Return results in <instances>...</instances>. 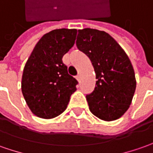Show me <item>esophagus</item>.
<instances>
[{
  "instance_id": "34e87169",
  "label": "esophagus",
  "mask_w": 153,
  "mask_h": 153,
  "mask_svg": "<svg viewBox=\"0 0 153 153\" xmlns=\"http://www.w3.org/2000/svg\"><path fill=\"white\" fill-rule=\"evenodd\" d=\"M76 79H77V80L79 81V82H80V75H79H79H77Z\"/></svg>"
}]
</instances>
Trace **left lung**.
Returning a JSON list of instances; mask_svg holds the SVG:
<instances>
[{
  "instance_id": "obj_1",
  "label": "left lung",
  "mask_w": 153,
  "mask_h": 153,
  "mask_svg": "<svg viewBox=\"0 0 153 153\" xmlns=\"http://www.w3.org/2000/svg\"><path fill=\"white\" fill-rule=\"evenodd\" d=\"M78 32L77 48L90 58L97 79L94 91L86 95L90 111L100 120H117L129 109L136 90L132 64L110 34L92 28Z\"/></svg>"
}]
</instances>
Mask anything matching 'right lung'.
<instances>
[{"mask_svg":"<svg viewBox=\"0 0 153 153\" xmlns=\"http://www.w3.org/2000/svg\"><path fill=\"white\" fill-rule=\"evenodd\" d=\"M76 29H55L37 42L25 64L22 92L35 116L52 119L68 106L78 81L68 73L63 56L74 46Z\"/></svg>","mask_w":153,"mask_h":153,"instance_id":"obj_1","label":"right lung"}]
</instances>
